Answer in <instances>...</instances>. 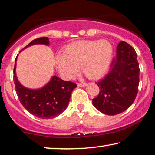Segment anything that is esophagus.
<instances>
[{"label":"esophagus","instance_id":"1","mask_svg":"<svg viewBox=\"0 0 155 155\" xmlns=\"http://www.w3.org/2000/svg\"><path fill=\"white\" fill-rule=\"evenodd\" d=\"M87 83L84 82H81V83H78V87H86L87 86Z\"/></svg>","mask_w":155,"mask_h":155}]
</instances>
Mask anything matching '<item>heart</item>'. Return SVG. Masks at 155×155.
I'll return each mask as SVG.
<instances>
[{
	"label": "heart",
	"mask_w": 155,
	"mask_h": 155,
	"mask_svg": "<svg viewBox=\"0 0 155 155\" xmlns=\"http://www.w3.org/2000/svg\"><path fill=\"white\" fill-rule=\"evenodd\" d=\"M113 54V46L107 40H78L67 45L64 53L57 55L56 64L65 79L72 78L80 66L87 77L96 80L107 72Z\"/></svg>",
	"instance_id": "obj_1"
}]
</instances>
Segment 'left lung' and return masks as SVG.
<instances>
[{
	"mask_svg": "<svg viewBox=\"0 0 155 155\" xmlns=\"http://www.w3.org/2000/svg\"><path fill=\"white\" fill-rule=\"evenodd\" d=\"M139 73L135 50L127 42L121 41L109 73L96 83L100 91L92 100L94 106L107 115H115L126 110L137 95Z\"/></svg>",
	"mask_w": 155,
	"mask_h": 155,
	"instance_id": "obj_1",
	"label": "left lung"
}]
</instances>
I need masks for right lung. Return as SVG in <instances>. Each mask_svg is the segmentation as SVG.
Here are the masks:
<instances>
[{
	"instance_id": "add662e5",
	"label": "right lung",
	"mask_w": 155,
	"mask_h": 155,
	"mask_svg": "<svg viewBox=\"0 0 155 155\" xmlns=\"http://www.w3.org/2000/svg\"><path fill=\"white\" fill-rule=\"evenodd\" d=\"M50 45L47 37L39 38L28 43L24 49L35 45ZM23 50H21L22 51ZM18 55L15 59L14 82L19 101L26 110L37 117L52 119L62 113L68 107L71 93L77 87L75 83L64 81L54 75L45 85L39 89H29L18 80L16 67Z\"/></svg>"
}]
</instances>
